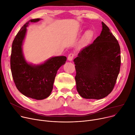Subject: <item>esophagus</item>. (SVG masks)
I'll use <instances>...</instances> for the list:
<instances>
[{
    "label": "esophagus",
    "instance_id": "34e87169",
    "mask_svg": "<svg viewBox=\"0 0 135 135\" xmlns=\"http://www.w3.org/2000/svg\"><path fill=\"white\" fill-rule=\"evenodd\" d=\"M74 57V53H73V52L70 53L68 55V60L69 61H72L73 60Z\"/></svg>",
    "mask_w": 135,
    "mask_h": 135
}]
</instances>
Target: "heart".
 <instances>
[{"instance_id": "heart-1", "label": "heart", "mask_w": 135, "mask_h": 135, "mask_svg": "<svg viewBox=\"0 0 135 135\" xmlns=\"http://www.w3.org/2000/svg\"><path fill=\"white\" fill-rule=\"evenodd\" d=\"M92 37V32L91 31H88L85 34L84 37L83 39V43H86Z\"/></svg>"}]
</instances>
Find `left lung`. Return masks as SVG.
<instances>
[{"label": "left lung", "instance_id": "left-lung-1", "mask_svg": "<svg viewBox=\"0 0 135 135\" xmlns=\"http://www.w3.org/2000/svg\"><path fill=\"white\" fill-rule=\"evenodd\" d=\"M93 43L84 47L74 60L76 89L86 99L103 98L114 89L121 65L120 47L108 26Z\"/></svg>", "mask_w": 135, "mask_h": 135}]
</instances>
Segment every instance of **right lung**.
<instances>
[{
  "instance_id": "obj_1",
  "label": "right lung",
  "mask_w": 135,
  "mask_h": 135,
  "mask_svg": "<svg viewBox=\"0 0 135 135\" xmlns=\"http://www.w3.org/2000/svg\"><path fill=\"white\" fill-rule=\"evenodd\" d=\"M39 20V18L31 20L21 28L12 42L10 57L12 76L17 89L25 96L38 100H43L50 95L57 72L67 60L66 56L54 57L37 66L26 62L22 45L26 27L30 22H35Z\"/></svg>"
}]
</instances>
